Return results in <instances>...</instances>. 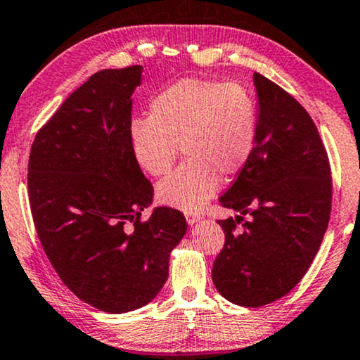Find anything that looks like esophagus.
Instances as JSON below:
<instances>
[{"instance_id": "1", "label": "esophagus", "mask_w": 360, "mask_h": 360, "mask_svg": "<svg viewBox=\"0 0 360 360\" xmlns=\"http://www.w3.org/2000/svg\"><path fill=\"white\" fill-rule=\"evenodd\" d=\"M186 220H188L189 225H194V224H198L199 220H200V215L189 212V214H186Z\"/></svg>"}]
</instances>
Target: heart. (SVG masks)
Returning a JSON list of instances; mask_svg holds the SVG:
<instances>
[{
	"label": "heart",
	"mask_w": 360,
	"mask_h": 360,
	"mask_svg": "<svg viewBox=\"0 0 360 360\" xmlns=\"http://www.w3.org/2000/svg\"><path fill=\"white\" fill-rule=\"evenodd\" d=\"M131 153L146 174L171 171L179 146L188 156L179 169L158 184L161 204L195 212L217 193L220 176L232 179L245 169L258 143V105L238 84L184 79L150 103V118L128 128Z\"/></svg>",
	"instance_id": "b5f03b06"
}]
</instances>
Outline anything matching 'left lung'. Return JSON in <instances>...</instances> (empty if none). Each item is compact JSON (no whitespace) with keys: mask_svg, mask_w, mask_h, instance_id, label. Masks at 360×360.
I'll return each instance as SVG.
<instances>
[{"mask_svg":"<svg viewBox=\"0 0 360 360\" xmlns=\"http://www.w3.org/2000/svg\"><path fill=\"white\" fill-rule=\"evenodd\" d=\"M253 84L258 143L219 199L238 215L219 220L225 243L212 281L230 303L260 308L290 293L313 263L329 224L333 183L308 112L266 77L253 74Z\"/></svg>","mask_w":360,"mask_h":360,"instance_id":"obj_1","label":"left lung"}]
</instances>
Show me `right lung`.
<instances>
[{
	"label": "right lung",
	"instance_id": "add662e5",
	"mask_svg": "<svg viewBox=\"0 0 360 360\" xmlns=\"http://www.w3.org/2000/svg\"><path fill=\"white\" fill-rule=\"evenodd\" d=\"M141 79V65L94 74L37 131L27 166L32 220L51 265L77 298L110 314L160 293L188 230L171 207L140 220L153 186L128 128Z\"/></svg>",
	"mask_w": 360,
	"mask_h": 360
}]
</instances>
